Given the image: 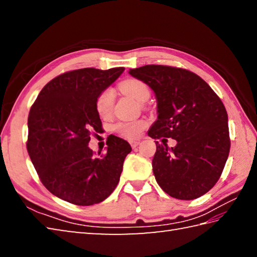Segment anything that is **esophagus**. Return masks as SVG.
Instances as JSON below:
<instances>
[{
	"mask_svg": "<svg viewBox=\"0 0 257 257\" xmlns=\"http://www.w3.org/2000/svg\"><path fill=\"white\" fill-rule=\"evenodd\" d=\"M140 144V141H138V140H133V141H130V146L133 147V148H136V147H137L138 145Z\"/></svg>",
	"mask_w": 257,
	"mask_h": 257,
	"instance_id": "obj_1",
	"label": "esophagus"
}]
</instances>
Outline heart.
Instances as JSON below:
<instances>
[{"instance_id": "obj_1", "label": "heart", "mask_w": 257, "mask_h": 257, "mask_svg": "<svg viewBox=\"0 0 257 257\" xmlns=\"http://www.w3.org/2000/svg\"><path fill=\"white\" fill-rule=\"evenodd\" d=\"M119 89L123 94L132 96L136 100L140 102H145L150 97V89L148 85L144 83L143 80L129 78L121 81L119 85ZM114 102V92L111 88H106L102 90L96 98L95 107L96 111L101 118H108L111 116ZM146 127V122L144 120H136V121L128 122H119L116 125V132L127 139H136L143 133Z\"/></svg>"}]
</instances>
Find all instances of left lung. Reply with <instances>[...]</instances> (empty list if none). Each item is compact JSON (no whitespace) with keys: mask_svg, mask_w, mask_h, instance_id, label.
Listing matches in <instances>:
<instances>
[{"mask_svg":"<svg viewBox=\"0 0 257 257\" xmlns=\"http://www.w3.org/2000/svg\"><path fill=\"white\" fill-rule=\"evenodd\" d=\"M129 74L156 95L158 119L149 137L177 140L172 148L156 141L152 170L158 184L172 198H200L220 179L230 152L224 105L200 76L187 69L146 65Z\"/></svg>","mask_w":257,"mask_h":257,"instance_id":"1","label":"left lung"}]
</instances>
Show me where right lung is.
<instances>
[{"instance_id":"1","label":"right lung","mask_w":257,"mask_h":257,"mask_svg":"<svg viewBox=\"0 0 257 257\" xmlns=\"http://www.w3.org/2000/svg\"><path fill=\"white\" fill-rule=\"evenodd\" d=\"M123 70H70L47 83L32 105L27 151L42 183L57 198L92 205L116 189L132 147L112 137L107 141V154L95 157L88 143L92 132L101 129L96 98Z\"/></svg>"}]
</instances>
